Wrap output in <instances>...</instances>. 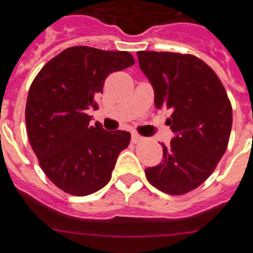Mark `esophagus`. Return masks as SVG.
I'll return each mask as SVG.
<instances>
[{"label":"esophagus","instance_id":"obj_1","mask_svg":"<svg viewBox=\"0 0 253 253\" xmlns=\"http://www.w3.org/2000/svg\"><path fill=\"white\" fill-rule=\"evenodd\" d=\"M142 140V137H141L140 135H137V133H132V136H131V141L133 143H136V142H138V141H141Z\"/></svg>","mask_w":253,"mask_h":253}]
</instances>
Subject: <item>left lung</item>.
<instances>
[{"mask_svg":"<svg viewBox=\"0 0 253 253\" xmlns=\"http://www.w3.org/2000/svg\"><path fill=\"white\" fill-rule=\"evenodd\" d=\"M138 65L151 83L155 107L169 110L174 137L159 165L145 169L161 192L180 195L198 188L214 171L228 146L232 106L213 69L190 54L138 51Z\"/></svg>","mask_w":253,"mask_h":253,"instance_id":"8db88e82","label":"left lung"}]
</instances>
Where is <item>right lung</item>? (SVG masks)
<instances>
[{
	"label": "right lung",
	"instance_id": "1",
	"mask_svg": "<svg viewBox=\"0 0 253 253\" xmlns=\"http://www.w3.org/2000/svg\"><path fill=\"white\" fill-rule=\"evenodd\" d=\"M128 51L73 46L42 67L26 101L29 141L42 171L72 195L95 193L111 180L116 160L128 146L131 133L90 126L107 76L131 67Z\"/></svg>",
	"mask_w": 253,
	"mask_h": 253
}]
</instances>
